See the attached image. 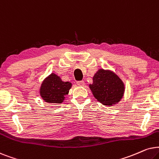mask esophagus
Segmentation results:
<instances>
[{
  "label": "esophagus",
  "instance_id": "obj_1",
  "mask_svg": "<svg viewBox=\"0 0 159 159\" xmlns=\"http://www.w3.org/2000/svg\"><path fill=\"white\" fill-rule=\"evenodd\" d=\"M76 84H77V85L79 86H84V84H85L84 81H77V82H76Z\"/></svg>",
  "mask_w": 159,
  "mask_h": 159
}]
</instances>
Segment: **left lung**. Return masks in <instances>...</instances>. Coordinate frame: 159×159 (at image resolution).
<instances>
[{
  "label": "left lung",
  "instance_id": "8db88e82",
  "mask_svg": "<svg viewBox=\"0 0 159 159\" xmlns=\"http://www.w3.org/2000/svg\"><path fill=\"white\" fill-rule=\"evenodd\" d=\"M89 85L97 101L106 106H114L121 100L125 85L119 76L111 70L99 69Z\"/></svg>",
  "mask_w": 159,
  "mask_h": 159
}]
</instances>
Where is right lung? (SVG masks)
<instances>
[{"instance_id": "1", "label": "right lung", "mask_w": 159, "mask_h": 159, "mask_svg": "<svg viewBox=\"0 0 159 159\" xmlns=\"http://www.w3.org/2000/svg\"><path fill=\"white\" fill-rule=\"evenodd\" d=\"M72 87L70 82H65L60 76L51 73L42 81L39 94L42 99L50 104H61Z\"/></svg>"}]
</instances>
